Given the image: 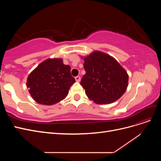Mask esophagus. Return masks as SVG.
Wrapping results in <instances>:
<instances>
[{
  "instance_id": "obj_1",
  "label": "esophagus",
  "mask_w": 161,
  "mask_h": 161,
  "mask_svg": "<svg viewBox=\"0 0 161 161\" xmlns=\"http://www.w3.org/2000/svg\"><path fill=\"white\" fill-rule=\"evenodd\" d=\"M75 80L76 82H80V77L79 76H77L75 77Z\"/></svg>"
}]
</instances>
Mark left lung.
I'll return each instance as SVG.
<instances>
[{"instance_id": "obj_1", "label": "left lung", "mask_w": 161, "mask_h": 161, "mask_svg": "<svg viewBox=\"0 0 161 161\" xmlns=\"http://www.w3.org/2000/svg\"><path fill=\"white\" fill-rule=\"evenodd\" d=\"M82 58L86 74L80 85L89 99L97 104H109L124 94L129 76L114 57L96 50Z\"/></svg>"}]
</instances>
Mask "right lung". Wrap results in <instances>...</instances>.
Wrapping results in <instances>:
<instances>
[{"mask_svg":"<svg viewBox=\"0 0 161 161\" xmlns=\"http://www.w3.org/2000/svg\"><path fill=\"white\" fill-rule=\"evenodd\" d=\"M75 82L69 65H65L62 58H48L30 73L26 85L37 103L52 105L66 98Z\"/></svg>","mask_w":161,"mask_h":161,"instance_id":"add662e5","label":"right lung"}]
</instances>
